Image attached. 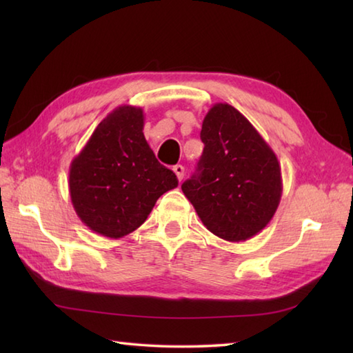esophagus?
I'll return each mask as SVG.
<instances>
[{
  "label": "esophagus",
  "mask_w": 353,
  "mask_h": 353,
  "mask_svg": "<svg viewBox=\"0 0 353 353\" xmlns=\"http://www.w3.org/2000/svg\"><path fill=\"white\" fill-rule=\"evenodd\" d=\"M172 171L176 172L179 182H182V179H183V176H185V168L182 167V165H176V167L172 168Z\"/></svg>",
  "instance_id": "34e87169"
}]
</instances>
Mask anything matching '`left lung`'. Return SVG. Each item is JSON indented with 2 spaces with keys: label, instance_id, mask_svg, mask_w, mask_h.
<instances>
[{
  "label": "left lung",
  "instance_id": "obj_1",
  "mask_svg": "<svg viewBox=\"0 0 353 353\" xmlns=\"http://www.w3.org/2000/svg\"><path fill=\"white\" fill-rule=\"evenodd\" d=\"M205 148L182 191L209 232L245 241L273 219L282 196L274 152L241 112L215 103L201 124Z\"/></svg>",
  "mask_w": 353,
  "mask_h": 353
}]
</instances>
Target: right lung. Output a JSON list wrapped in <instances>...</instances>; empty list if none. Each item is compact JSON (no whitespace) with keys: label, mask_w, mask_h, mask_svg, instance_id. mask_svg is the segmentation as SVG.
Here are the masks:
<instances>
[{"label":"right lung","mask_w":353,"mask_h":353,"mask_svg":"<svg viewBox=\"0 0 353 353\" xmlns=\"http://www.w3.org/2000/svg\"><path fill=\"white\" fill-rule=\"evenodd\" d=\"M144 110L119 106L97 125L70 165V194L92 232L123 238L147 220L162 194L177 186L144 137Z\"/></svg>","instance_id":"1"}]
</instances>
